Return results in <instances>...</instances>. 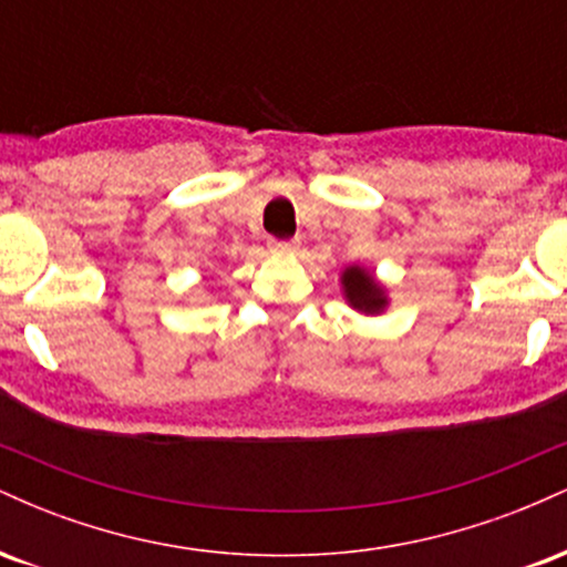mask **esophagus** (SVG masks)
I'll use <instances>...</instances> for the list:
<instances>
[{"label":"esophagus","mask_w":567,"mask_h":567,"mask_svg":"<svg viewBox=\"0 0 567 567\" xmlns=\"http://www.w3.org/2000/svg\"><path fill=\"white\" fill-rule=\"evenodd\" d=\"M269 247L279 252H290L292 247H296V243H292V239H269Z\"/></svg>","instance_id":"1"}]
</instances>
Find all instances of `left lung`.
<instances>
[{
  "label": "left lung",
  "instance_id": "obj_1",
  "mask_svg": "<svg viewBox=\"0 0 567 567\" xmlns=\"http://www.w3.org/2000/svg\"><path fill=\"white\" fill-rule=\"evenodd\" d=\"M343 292H347V301L354 306L357 311H365V315H379L386 306V296H383V288L375 282L373 275L368 269H360V266H349L341 277Z\"/></svg>",
  "mask_w": 567,
  "mask_h": 567
}]
</instances>
